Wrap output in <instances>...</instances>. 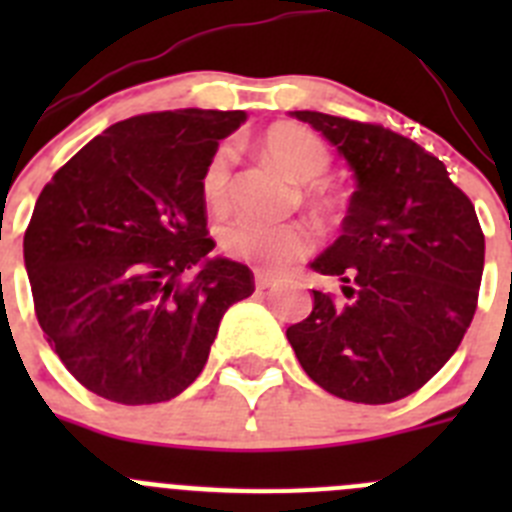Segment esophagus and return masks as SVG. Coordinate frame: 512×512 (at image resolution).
Segmentation results:
<instances>
[{
    "label": "esophagus",
    "mask_w": 512,
    "mask_h": 512,
    "mask_svg": "<svg viewBox=\"0 0 512 512\" xmlns=\"http://www.w3.org/2000/svg\"><path fill=\"white\" fill-rule=\"evenodd\" d=\"M279 279L274 277V274H266V271H256V284H259V289H269L274 287Z\"/></svg>",
    "instance_id": "obj_1"
}]
</instances>
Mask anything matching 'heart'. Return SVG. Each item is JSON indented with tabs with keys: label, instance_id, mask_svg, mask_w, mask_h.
Here are the masks:
<instances>
[{
	"label": "heart",
	"instance_id": "heart-1",
	"mask_svg": "<svg viewBox=\"0 0 512 512\" xmlns=\"http://www.w3.org/2000/svg\"><path fill=\"white\" fill-rule=\"evenodd\" d=\"M261 151L297 184L318 182L330 164L328 146L312 130L295 122L271 125L261 138ZM200 187L207 207L212 210L225 207L230 192L228 151H217L207 161ZM220 246L235 259H243L266 271H277L310 251L312 235L300 223H266L259 217H235L233 223L220 230Z\"/></svg>",
	"mask_w": 512,
	"mask_h": 512
}]
</instances>
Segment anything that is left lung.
<instances>
[{
  "mask_svg": "<svg viewBox=\"0 0 512 512\" xmlns=\"http://www.w3.org/2000/svg\"><path fill=\"white\" fill-rule=\"evenodd\" d=\"M356 179L341 235L310 269L346 300L312 289L287 341L307 377L341 400L387 405L420 390L454 356L477 310L485 235L446 166L382 125L297 110Z\"/></svg>",
  "mask_w": 512,
  "mask_h": 512,
  "instance_id": "left-lung-1",
  "label": "left lung"
}]
</instances>
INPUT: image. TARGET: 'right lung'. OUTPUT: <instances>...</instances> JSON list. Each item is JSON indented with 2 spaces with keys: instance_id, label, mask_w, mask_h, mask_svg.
<instances>
[{
  "instance_id": "obj_1",
  "label": "right lung",
  "mask_w": 512,
  "mask_h": 512,
  "mask_svg": "<svg viewBox=\"0 0 512 512\" xmlns=\"http://www.w3.org/2000/svg\"><path fill=\"white\" fill-rule=\"evenodd\" d=\"M246 112L176 110L115 122L53 174L25 230L35 315L63 366L120 405L182 395L246 264L210 256L202 171Z\"/></svg>"
}]
</instances>
